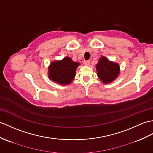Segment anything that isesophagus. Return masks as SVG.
I'll list each match as a JSON object with an SVG mask.
<instances>
[{"instance_id":"obj_1","label":"esophagus","mask_w":153,"mask_h":153,"mask_svg":"<svg viewBox=\"0 0 153 153\" xmlns=\"http://www.w3.org/2000/svg\"><path fill=\"white\" fill-rule=\"evenodd\" d=\"M84 65H86V66L89 65H90V60H85Z\"/></svg>"}]
</instances>
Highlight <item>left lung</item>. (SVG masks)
I'll list each match as a JSON object with an SVG mask.
<instances>
[{
    "label": "left lung",
    "instance_id": "left-lung-1",
    "mask_svg": "<svg viewBox=\"0 0 153 153\" xmlns=\"http://www.w3.org/2000/svg\"><path fill=\"white\" fill-rule=\"evenodd\" d=\"M97 75L104 83H111L118 76L119 66L118 64L110 62L102 56L97 65Z\"/></svg>",
    "mask_w": 153,
    "mask_h": 153
}]
</instances>
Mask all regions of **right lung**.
Listing matches in <instances>:
<instances>
[{"label": "right lung", "instance_id": "add662e5", "mask_svg": "<svg viewBox=\"0 0 153 153\" xmlns=\"http://www.w3.org/2000/svg\"><path fill=\"white\" fill-rule=\"evenodd\" d=\"M79 65V62L72 61L68 56L60 61L53 62L49 68V77L59 84H69L75 77Z\"/></svg>", "mask_w": 153, "mask_h": 153}]
</instances>
